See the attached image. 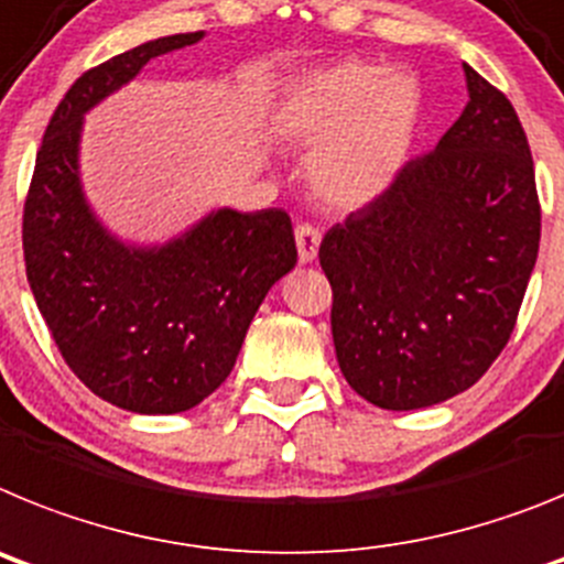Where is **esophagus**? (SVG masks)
Listing matches in <instances>:
<instances>
[{
    "label": "esophagus",
    "mask_w": 564,
    "mask_h": 564,
    "mask_svg": "<svg viewBox=\"0 0 564 564\" xmlns=\"http://www.w3.org/2000/svg\"><path fill=\"white\" fill-rule=\"evenodd\" d=\"M295 243H297V258L301 263H312L317 258V249H321V232L312 224H301L295 229Z\"/></svg>",
    "instance_id": "34e87169"
}]
</instances>
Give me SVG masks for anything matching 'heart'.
Returning a JSON list of instances; mask_svg holds the SVG:
<instances>
[{"label":"heart","instance_id":"1","mask_svg":"<svg viewBox=\"0 0 564 564\" xmlns=\"http://www.w3.org/2000/svg\"><path fill=\"white\" fill-rule=\"evenodd\" d=\"M420 85L403 70L343 62L286 87L275 130L306 150L310 189L335 209H364L383 198L414 150Z\"/></svg>","mask_w":564,"mask_h":564}]
</instances>
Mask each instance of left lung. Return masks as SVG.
<instances>
[{"label": "left lung", "instance_id": "1", "mask_svg": "<svg viewBox=\"0 0 564 564\" xmlns=\"http://www.w3.org/2000/svg\"><path fill=\"white\" fill-rule=\"evenodd\" d=\"M468 105L371 207L326 232L346 383L414 411L471 389L506 349L540 252V200L511 101L465 65Z\"/></svg>", "mask_w": 564, "mask_h": 564}]
</instances>
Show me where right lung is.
<instances>
[{
  "label": "right lung",
  "mask_w": 564,
  "mask_h": 564,
  "mask_svg": "<svg viewBox=\"0 0 564 564\" xmlns=\"http://www.w3.org/2000/svg\"><path fill=\"white\" fill-rule=\"evenodd\" d=\"M204 31L150 39L76 78L58 101L24 200L28 283L73 375L135 414H178L229 377L267 292L297 263L283 209L218 207L161 243L121 241L85 195L82 133L147 62Z\"/></svg>",
  "instance_id": "obj_1"
}]
</instances>
